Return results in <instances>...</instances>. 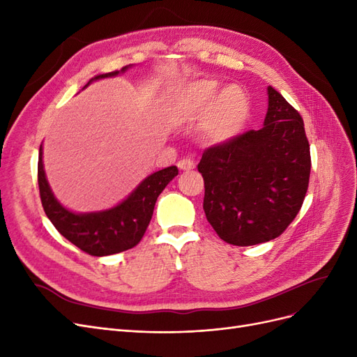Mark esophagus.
I'll use <instances>...</instances> for the list:
<instances>
[{
    "instance_id": "34e87169",
    "label": "esophagus",
    "mask_w": 357,
    "mask_h": 357,
    "mask_svg": "<svg viewBox=\"0 0 357 357\" xmlns=\"http://www.w3.org/2000/svg\"><path fill=\"white\" fill-rule=\"evenodd\" d=\"M177 167L183 171H190V169L195 168V162L190 160V159H181V160H178Z\"/></svg>"
}]
</instances>
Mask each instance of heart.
Masks as SVG:
<instances>
[{
    "label": "heart",
    "mask_w": 357,
    "mask_h": 357,
    "mask_svg": "<svg viewBox=\"0 0 357 357\" xmlns=\"http://www.w3.org/2000/svg\"><path fill=\"white\" fill-rule=\"evenodd\" d=\"M171 110L178 121L207 119L202 128L204 137L214 144H223L243 134L250 107L240 86L220 89L219 83L201 80L183 88L172 100Z\"/></svg>",
    "instance_id": "obj_1"
}]
</instances>
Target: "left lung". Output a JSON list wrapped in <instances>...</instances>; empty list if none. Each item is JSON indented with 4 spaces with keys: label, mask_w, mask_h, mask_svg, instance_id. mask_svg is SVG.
Listing matches in <instances>:
<instances>
[{
    "label": "left lung",
    "mask_w": 357,
    "mask_h": 357,
    "mask_svg": "<svg viewBox=\"0 0 357 357\" xmlns=\"http://www.w3.org/2000/svg\"><path fill=\"white\" fill-rule=\"evenodd\" d=\"M261 129L204 152V211L234 245L271 241L296 218L308 189L311 158L304 121L273 86Z\"/></svg>",
    "instance_id": "1"
}]
</instances>
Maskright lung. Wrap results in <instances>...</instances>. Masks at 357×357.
Listing matches in <instances>:
<instances>
[{"mask_svg": "<svg viewBox=\"0 0 357 357\" xmlns=\"http://www.w3.org/2000/svg\"><path fill=\"white\" fill-rule=\"evenodd\" d=\"M131 67L126 66L121 71L96 75L86 86L95 80L114 77ZM177 174L176 165L159 169L147 176L114 207L101 211L75 213L63 207L52 192L43 164V144L38 152V188L46 215L62 236L92 256H109L137 245L152 219L158 197Z\"/></svg>", "mask_w": 357, "mask_h": 357, "instance_id": "obj_1", "label": "right lung"}]
</instances>
